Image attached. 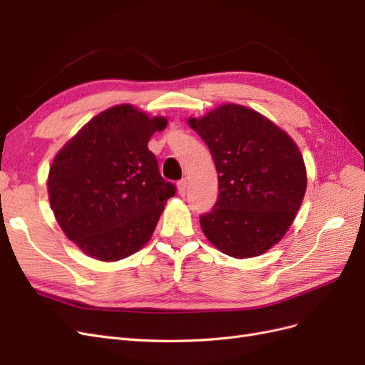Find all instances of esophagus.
I'll use <instances>...</instances> for the list:
<instances>
[{"label": "esophagus", "mask_w": 365, "mask_h": 365, "mask_svg": "<svg viewBox=\"0 0 365 365\" xmlns=\"http://www.w3.org/2000/svg\"><path fill=\"white\" fill-rule=\"evenodd\" d=\"M176 189H178V193L184 196L187 193V180H181L178 184H176Z\"/></svg>", "instance_id": "34e87169"}]
</instances>
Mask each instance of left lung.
Here are the masks:
<instances>
[{
  "label": "left lung",
  "mask_w": 365,
  "mask_h": 365,
  "mask_svg": "<svg viewBox=\"0 0 365 365\" xmlns=\"http://www.w3.org/2000/svg\"><path fill=\"white\" fill-rule=\"evenodd\" d=\"M187 123L207 143L219 178L217 202L200 219L210 244L235 259L277 245L307 187L297 143L268 117L237 103L219 105Z\"/></svg>",
  "instance_id": "left-lung-1"
}]
</instances>
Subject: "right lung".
<instances>
[{
  "instance_id": "1",
  "label": "right lung",
  "mask_w": 365,
  "mask_h": 365,
  "mask_svg": "<svg viewBox=\"0 0 365 365\" xmlns=\"http://www.w3.org/2000/svg\"><path fill=\"white\" fill-rule=\"evenodd\" d=\"M168 126L130 103L105 109L54 155L48 201L63 235L88 257L117 262L150 240L175 187L148 149Z\"/></svg>"
}]
</instances>
